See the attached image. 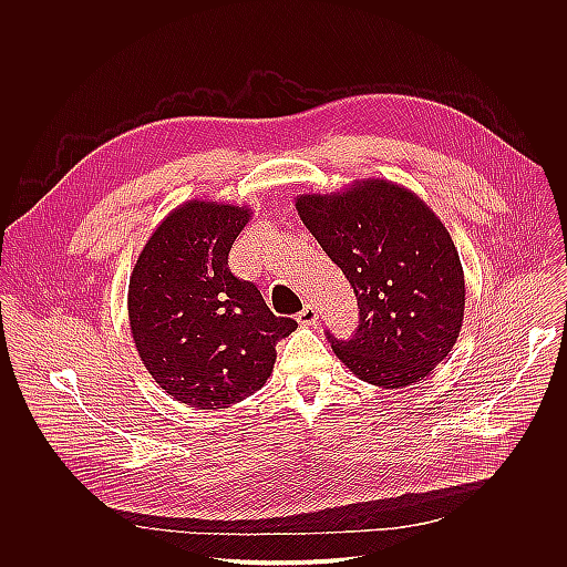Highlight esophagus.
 <instances>
[{"mask_svg":"<svg viewBox=\"0 0 567 567\" xmlns=\"http://www.w3.org/2000/svg\"><path fill=\"white\" fill-rule=\"evenodd\" d=\"M298 322L302 327H311L318 322V309L313 305H305V309L298 313Z\"/></svg>","mask_w":567,"mask_h":567,"instance_id":"esophagus-1","label":"esophagus"}]
</instances>
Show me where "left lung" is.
I'll list each match as a JSON object with an SVG mask.
<instances>
[{
    "label": "left lung",
    "instance_id": "1",
    "mask_svg": "<svg viewBox=\"0 0 567 567\" xmlns=\"http://www.w3.org/2000/svg\"><path fill=\"white\" fill-rule=\"evenodd\" d=\"M296 209L358 298L355 336L327 333L340 362L391 391L429 378L453 351L466 307L462 260L437 214L386 178L300 194Z\"/></svg>",
    "mask_w": 567,
    "mask_h": 567
}]
</instances>
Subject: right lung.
I'll use <instances>...</instances> for the list:
<instances>
[{
  "label": "right lung",
  "instance_id": "add662e5",
  "mask_svg": "<svg viewBox=\"0 0 567 567\" xmlns=\"http://www.w3.org/2000/svg\"><path fill=\"white\" fill-rule=\"evenodd\" d=\"M251 214L247 205L185 200L154 229L130 276L138 358L167 395L192 409H227L262 389L276 344L298 329L227 267Z\"/></svg>",
  "mask_w": 567,
  "mask_h": 567
}]
</instances>
